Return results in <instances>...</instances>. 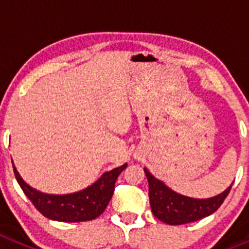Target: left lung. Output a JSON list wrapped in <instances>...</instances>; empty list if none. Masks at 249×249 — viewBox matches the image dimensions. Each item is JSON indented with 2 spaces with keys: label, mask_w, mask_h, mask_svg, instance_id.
<instances>
[{
  "label": "left lung",
  "mask_w": 249,
  "mask_h": 249,
  "mask_svg": "<svg viewBox=\"0 0 249 249\" xmlns=\"http://www.w3.org/2000/svg\"><path fill=\"white\" fill-rule=\"evenodd\" d=\"M148 180V196L153 215L168 225H184L198 221L215 213L231 190L232 184L221 194L210 199H193L177 194L145 168Z\"/></svg>",
  "instance_id": "left-lung-1"
}]
</instances>
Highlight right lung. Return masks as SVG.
Returning a JSON list of instances; mask_svg holds the SVG:
<instances>
[{
    "instance_id": "add662e5",
    "label": "right lung",
    "mask_w": 249,
    "mask_h": 249,
    "mask_svg": "<svg viewBox=\"0 0 249 249\" xmlns=\"http://www.w3.org/2000/svg\"><path fill=\"white\" fill-rule=\"evenodd\" d=\"M126 166L123 164L113 171L106 172L94 184L82 192L69 195L43 194L24 183L15 166L13 172L28 199L45 217L61 222H80L96 219L106 210L113 196L117 178Z\"/></svg>"
}]
</instances>
